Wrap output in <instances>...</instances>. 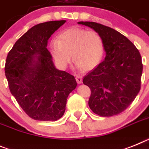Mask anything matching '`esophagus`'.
<instances>
[{
    "label": "esophagus",
    "instance_id": "1",
    "mask_svg": "<svg viewBox=\"0 0 149 149\" xmlns=\"http://www.w3.org/2000/svg\"><path fill=\"white\" fill-rule=\"evenodd\" d=\"M76 81H77V83L78 84H81L82 83V81H83V79H82V76L80 75V74L76 75Z\"/></svg>",
    "mask_w": 149,
    "mask_h": 149
}]
</instances>
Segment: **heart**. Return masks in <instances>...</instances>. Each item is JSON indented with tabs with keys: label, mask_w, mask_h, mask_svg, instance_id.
<instances>
[{
	"label": "heart",
	"mask_w": 149,
	"mask_h": 149,
	"mask_svg": "<svg viewBox=\"0 0 149 149\" xmlns=\"http://www.w3.org/2000/svg\"><path fill=\"white\" fill-rule=\"evenodd\" d=\"M49 49L61 68L68 67L72 53L77 68L91 69L103 56L104 43L97 31L72 27L60 33L59 40H52Z\"/></svg>",
	"instance_id": "obj_1"
}]
</instances>
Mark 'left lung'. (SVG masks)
<instances>
[{
	"instance_id": "obj_1",
	"label": "left lung",
	"mask_w": 149,
	"mask_h": 149,
	"mask_svg": "<svg viewBox=\"0 0 149 149\" xmlns=\"http://www.w3.org/2000/svg\"><path fill=\"white\" fill-rule=\"evenodd\" d=\"M102 38L105 57L83 79L91 90L89 106L95 114L110 117L124 111L140 90L142 63L135 45L116 30L93 22H78Z\"/></svg>"
}]
</instances>
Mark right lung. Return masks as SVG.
<instances>
[{
  "instance_id": "right-lung-1",
  "label": "right lung",
  "mask_w": 149,
  "mask_h": 149,
  "mask_svg": "<svg viewBox=\"0 0 149 149\" xmlns=\"http://www.w3.org/2000/svg\"><path fill=\"white\" fill-rule=\"evenodd\" d=\"M65 20L46 22L28 30L8 53L5 75L20 107L32 119L57 120L77 87L73 75L58 70L47 49L49 38Z\"/></svg>"
}]
</instances>
